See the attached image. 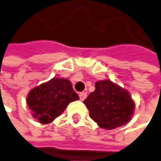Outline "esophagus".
Instances as JSON below:
<instances>
[{
    "label": "esophagus",
    "instance_id": "obj_1",
    "mask_svg": "<svg viewBox=\"0 0 161 161\" xmlns=\"http://www.w3.org/2000/svg\"><path fill=\"white\" fill-rule=\"evenodd\" d=\"M79 97H80V100H81V101H84V100L86 99V97H87V92H80V93H79Z\"/></svg>",
    "mask_w": 161,
    "mask_h": 161
}]
</instances>
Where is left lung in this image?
Returning <instances> with one entry per match:
<instances>
[{"instance_id":"left-lung-1","label":"left lung","mask_w":161,"mask_h":161,"mask_svg":"<svg viewBox=\"0 0 161 161\" xmlns=\"http://www.w3.org/2000/svg\"><path fill=\"white\" fill-rule=\"evenodd\" d=\"M91 118L100 128L113 130L127 124L135 112L136 104L128 91L111 80L95 83L94 92L84 100Z\"/></svg>"}]
</instances>
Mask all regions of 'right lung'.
<instances>
[{
    "label": "right lung",
    "instance_id": "right-lung-1",
    "mask_svg": "<svg viewBox=\"0 0 161 161\" xmlns=\"http://www.w3.org/2000/svg\"><path fill=\"white\" fill-rule=\"evenodd\" d=\"M78 99L69 80L54 77L33 88L27 94L26 103L34 118L41 124H48L61 115L70 102Z\"/></svg>",
    "mask_w": 161,
    "mask_h": 161
}]
</instances>
